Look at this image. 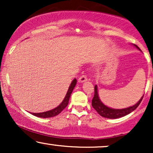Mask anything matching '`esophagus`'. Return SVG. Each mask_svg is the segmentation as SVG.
<instances>
[{
	"label": "esophagus",
	"mask_w": 153,
	"mask_h": 153,
	"mask_svg": "<svg viewBox=\"0 0 153 153\" xmlns=\"http://www.w3.org/2000/svg\"><path fill=\"white\" fill-rule=\"evenodd\" d=\"M87 80H88V78L85 75H82L78 78V81L80 82H83L85 81H87Z\"/></svg>",
	"instance_id": "esophagus-1"
}]
</instances>
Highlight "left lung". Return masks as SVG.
Returning <instances> with one entry per match:
<instances>
[{
  "instance_id": "8db88e82",
  "label": "left lung",
  "mask_w": 153,
  "mask_h": 153,
  "mask_svg": "<svg viewBox=\"0 0 153 153\" xmlns=\"http://www.w3.org/2000/svg\"><path fill=\"white\" fill-rule=\"evenodd\" d=\"M134 45L139 50H140V49L137 45ZM143 96H143V97L140 99V101L136 104L134 105V106L125 108H122V109H115V108H111L106 106V105H104L101 102V101L100 100L99 97L97 85H96L94 87V96L92 99V106L99 113V115L104 117V118L117 119L129 114L131 112H132L133 111L136 109L137 108V106L140 105V103H141L142 100L143 99Z\"/></svg>"
}]
</instances>
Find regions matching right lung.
Wrapping results in <instances>:
<instances>
[{
  "label": "right lung",
  "instance_id": "right-lung-1",
  "mask_svg": "<svg viewBox=\"0 0 153 153\" xmlns=\"http://www.w3.org/2000/svg\"><path fill=\"white\" fill-rule=\"evenodd\" d=\"M76 82H77V80L75 78L74 80L72 81L64 100H63L62 102L58 106L53 108V109L48 111L42 112V113H31V114L36 116V117H41V118H50V117H55V116L58 115L60 113V112L62 111L67 106H68V102H69L70 97H71L72 92H73V89H74L75 85H76Z\"/></svg>",
  "mask_w": 153,
  "mask_h": 153
}]
</instances>
